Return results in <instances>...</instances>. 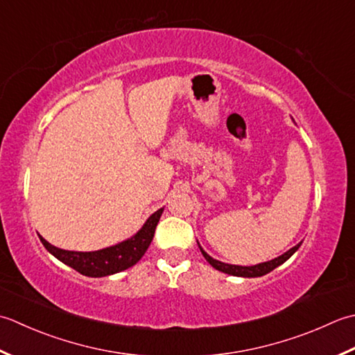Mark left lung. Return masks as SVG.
Here are the masks:
<instances>
[{
  "instance_id": "left-lung-1",
  "label": "left lung",
  "mask_w": 355,
  "mask_h": 355,
  "mask_svg": "<svg viewBox=\"0 0 355 355\" xmlns=\"http://www.w3.org/2000/svg\"><path fill=\"white\" fill-rule=\"evenodd\" d=\"M300 245H302V242H299L295 247L288 250L286 252H284V254L276 257V259L268 260V262H263V263L252 265V266H241V265H231V263L220 262V260H216L209 254H207V251L202 248L200 245H199V248H200L202 254H204V257L207 259V262L218 271H222L225 274H230V276H236V277H260V276H265V274L271 272L274 268H277V266H280L282 263H285L286 260L300 248Z\"/></svg>"
}]
</instances>
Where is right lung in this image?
I'll list each match as a JSON object with an SVG mask.
<instances>
[{
    "mask_svg": "<svg viewBox=\"0 0 355 355\" xmlns=\"http://www.w3.org/2000/svg\"><path fill=\"white\" fill-rule=\"evenodd\" d=\"M162 211L164 208H159L157 211L151 214L141 227V230L132 237L98 251L61 250L49 243L42 236H38L50 254L61 260L62 263H66L70 268L76 270L87 277H105L124 271L139 262L141 257L148 250L151 241H153L155 230L159 219H161Z\"/></svg>",
    "mask_w": 355,
    "mask_h": 355,
    "instance_id": "add662e5",
    "label": "right lung"
}]
</instances>
